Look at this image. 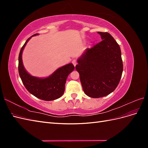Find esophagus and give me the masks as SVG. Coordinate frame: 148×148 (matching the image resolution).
<instances>
[{"label":"esophagus","instance_id":"34e87169","mask_svg":"<svg viewBox=\"0 0 148 148\" xmlns=\"http://www.w3.org/2000/svg\"><path fill=\"white\" fill-rule=\"evenodd\" d=\"M72 64H73L74 66H75L76 65H77V60L73 59V60H72Z\"/></svg>","mask_w":148,"mask_h":148}]
</instances>
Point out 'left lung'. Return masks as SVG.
Wrapping results in <instances>:
<instances>
[{
    "instance_id": "1",
    "label": "left lung",
    "mask_w": 148,
    "mask_h": 148,
    "mask_svg": "<svg viewBox=\"0 0 148 148\" xmlns=\"http://www.w3.org/2000/svg\"><path fill=\"white\" fill-rule=\"evenodd\" d=\"M98 33L102 41L87 49L75 66L84 92L92 98L104 97L113 92L118 86L123 71L118 43L108 33Z\"/></svg>"
}]
</instances>
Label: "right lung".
<instances>
[{
  "mask_svg": "<svg viewBox=\"0 0 148 148\" xmlns=\"http://www.w3.org/2000/svg\"><path fill=\"white\" fill-rule=\"evenodd\" d=\"M35 34L33 36L38 35ZM31 38L21 47L18 56V72L26 89L33 96L44 101H53L60 97L65 91V84L69 75L73 71L72 64H67L57 69L50 77L38 78L31 76L24 68L21 54L23 49Z\"/></svg>",
  "mask_w": 148,
  "mask_h": 148,
  "instance_id": "add662e5",
  "label": "right lung"
}]
</instances>
